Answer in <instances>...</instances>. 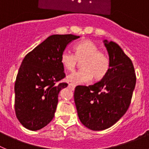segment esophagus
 Here are the masks:
<instances>
[{
  "label": "esophagus",
  "mask_w": 149,
  "mask_h": 149,
  "mask_svg": "<svg viewBox=\"0 0 149 149\" xmlns=\"http://www.w3.org/2000/svg\"><path fill=\"white\" fill-rule=\"evenodd\" d=\"M68 86H69L70 88H72V89H74V88H75L76 85H75V84H72V83H70V84H68Z\"/></svg>",
  "instance_id": "34e87169"
}]
</instances>
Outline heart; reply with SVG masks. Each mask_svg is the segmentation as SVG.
<instances>
[{"label": "heart", "mask_w": 149, "mask_h": 149, "mask_svg": "<svg viewBox=\"0 0 149 149\" xmlns=\"http://www.w3.org/2000/svg\"><path fill=\"white\" fill-rule=\"evenodd\" d=\"M74 54L64 51L60 56V62L65 69L72 72L79 62L81 69L68 76V80L76 84H85L94 77L99 81L107 75L110 68V60L103 52L90 40L84 39L74 46Z\"/></svg>", "instance_id": "heart-1"}]
</instances>
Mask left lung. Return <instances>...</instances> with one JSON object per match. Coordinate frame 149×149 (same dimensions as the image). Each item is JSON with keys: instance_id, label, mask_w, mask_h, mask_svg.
I'll return each instance as SVG.
<instances>
[{"instance_id": "8db88e82", "label": "left lung", "mask_w": 149, "mask_h": 149, "mask_svg": "<svg viewBox=\"0 0 149 149\" xmlns=\"http://www.w3.org/2000/svg\"><path fill=\"white\" fill-rule=\"evenodd\" d=\"M110 68L101 81L90 86H77L74 98L81 123L93 131L113 125L125 113L136 85L132 61L114 42L104 41Z\"/></svg>"}]
</instances>
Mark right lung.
Segmentation results:
<instances>
[{"mask_svg": "<svg viewBox=\"0 0 149 149\" xmlns=\"http://www.w3.org/2000/svg\"><path fill=\"white\" fill-rule=\"evenodd\" d=\"M78 38L72 34L50 36L24 58L15 83V111L28 130L38 131L53 119L59 93L68 86L58 84L65 77L60 56L67 45Z\"/></svg>", "mask_w": 149, "mask_h": 149, "instance_id": "right-lung-1", "label": "right lung"}]
</instances>
